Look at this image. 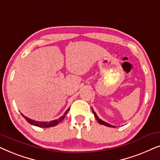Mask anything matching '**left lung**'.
I'll list each match as a JSON object with an SVG mask.
<instances>
[{"instance_id":"left-lung-1","label":"left lung","mask_w":160,"mask_h":160,"mask_svg":"<svg viewBox=\"0 0 160 160\" xmlns=\"http://www.w3.org/2000/svg\"><path fill=\"white\" fill-rule=\"evenodd\" d=\"M92 113H94V116H95V119H97V121H98V123H100V124H102V125H105V126H107V127H109V128H116L115 126H113V125H111V124H108V123H107V122H104V121H102V120H101L100 119L99 117H98L97 116V114H96V113L95 112V111H94V110L92 109Z\"/></svg>"}]
</instances>
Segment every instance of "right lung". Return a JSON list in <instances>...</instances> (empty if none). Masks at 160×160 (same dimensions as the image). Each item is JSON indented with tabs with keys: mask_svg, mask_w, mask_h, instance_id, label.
Instances as JSON below:
<instances>
[{
	"mask_svg": "<svg viewBox=\"0 0 160 160\" xmlns=\"http://www.w3.org/2000/svg\"><path fill=\"white\" fill-rule=\"evenodd\" d=\"M69 109H70V108L68 109L66 111H65V113H64V115L62 116V117H60V118H59V119H55V120H53V121H50V122H38V121H35V120H32V119H29V118L26 117L25 116H24L22 114V113H21V114L26 119V121H27L28 123H30V124H32V125L39 127V128H51V127H54V126L58 125V124L60 123L61 121H62V120L65 119V116H66L68 112V111H69Z\"/></svg>",
	"mask_w": 160,
	"mask_h": 160,
	"instance_id": "1",
	"label": "right lung"
}]
</instances>
